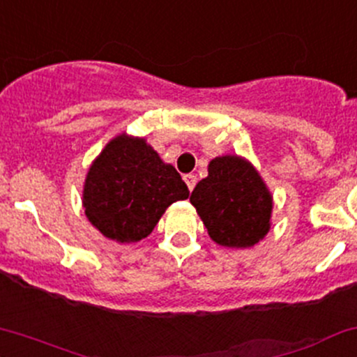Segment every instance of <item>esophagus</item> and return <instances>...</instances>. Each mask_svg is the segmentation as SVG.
Here are the masks:
<instances>
[{"label":"esophagus","mask_w":357,"mask_h":357,"mask_svg":"<svg viewBox=\"0 0 357 357\" xmlns=\"http://www.w3.org/2000/svg\"><path fill=\"white\" fill-rule=\"evenodd\" d=\"M185 183L190 188V191H193V188L197 186V176L195 174H185Z\"/></svg>","instance_id":"1"}]
</instances>
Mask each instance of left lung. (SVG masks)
Instances as JSON below:
<instances>
[{
	"label": "left lung",
	"instance_id": "8db88e82",
	"mask_svg": "<svg viewBox=\"0 0 357 357\" xmlns=\"http://www.w3.org/2000/svg\"><path fill=\"white\" fill-rule=\"evenodd\" d=\"M190 202L208 236L225 248H250L269 230L273 202L248 160L223 155L208 164V176L195 186Z\"/></svg>",
	"mask_w": 357,
	"mask_h": 357
}]
</instances>
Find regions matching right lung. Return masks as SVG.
<instances>
[{"label":"right lung","mask_w":357,"mask_h":357,"mask_svg":"<svg viewBox=\"0 0 357 357\" xmlns=\"http://www.w3.org/2000/svg\"><path fill=\"white\" fill-rule=\"evenodd\" d=\"M188 197L179 172L146 140L120 135L89 167L83 203L89 222L123 244L147 237L167 206Z\"/></svg>","instance_id":"1"}]
</instances>
